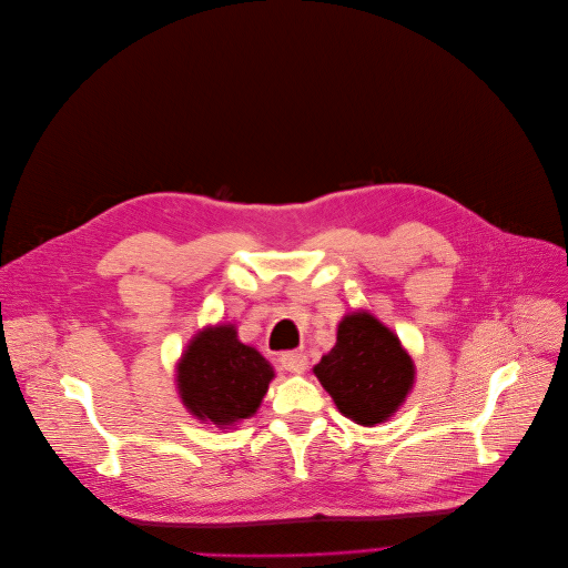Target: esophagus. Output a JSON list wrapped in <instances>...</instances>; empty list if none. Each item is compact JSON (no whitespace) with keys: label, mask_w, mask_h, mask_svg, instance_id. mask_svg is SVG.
<instances>
[{"label":"esophagus","mask_w":568,"mask_h":568,"mask_svg":"<svg viewBox=\"0 0 568 568\" xmlns=\"http://www.w3.org/2000/svg\"><path fill=\"white\" fill-rule=\"evenodd\" d=\"M280 365L291 374H303L307 369L310 361L303 351H286V354L280 356Z\"/></svg>","instance_id":"34e87169"}]
</instances>
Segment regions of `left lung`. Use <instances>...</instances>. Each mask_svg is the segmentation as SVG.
I'll use <instances>...</instances> for the list:
<instances>
[{
    "label": "left lung",
    "instance_id": "left-lung-1",
    "mask_svg": "<svg viewBox=\"0 0 568 568\" xmlns=\"http://www.w3.org/2000/svg\"><path fill=\"white\" fill-rule=\"evenodd\" d=\"M314 374L346 418L376 425L409 395L416 369L393 331L367 312H354L339 321L337 342Z\"/></svg>",
    "mask_w": 568,
    "mask_h": 568
}]
</instances>
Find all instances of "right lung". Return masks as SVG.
Here are the masks:
<instances>
[{"label":"right lung","instance_id":"right-lung-1","mask_svg":"<svg viewBox=\"0 0 568 568\" xmlns=\"http://www.w3.org/2000/svg\"><path fill=\"white\" fill-rule=\"evenodd\" d=\"M273 376L270 363L242 344L233 326H210L182 354L178 390L189 414L226 427L256 414Z\"/></svg>","mask_w":568,"mask_h":568}]
</instances>
